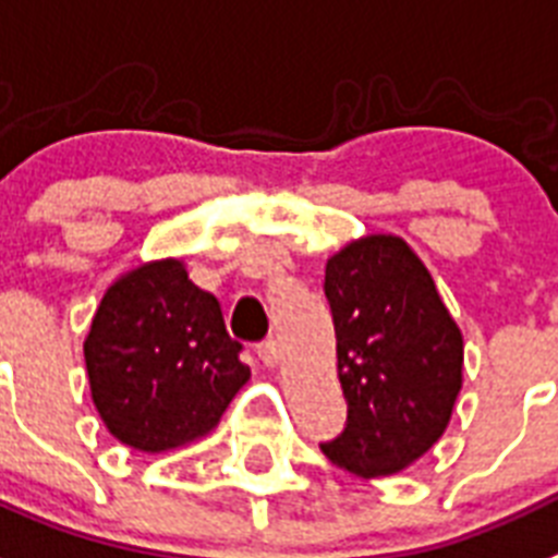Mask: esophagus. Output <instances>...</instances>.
<instances>
[{
    "instance_id": "obj_1",
    "label": "esophagus",
    "mask_w": 558,
    "mask_h": 558,
    "mask_svg": "<svg viewBox=\"0 0 558 558\" xmlns=\"http://www.w3.org/2000/svg\"><path fill=\"white\" fill-rule=\"evenodd\" d=\"M256 353H259L262 365L274 367L279 362V344H276V339H265V342L256 344Z\"/></svg>"
}]
</instances>
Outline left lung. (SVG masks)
<instances>
[{
	"label": "left lung",
	"mask_w": 558,
	"mask_h": 558,
	"mask_svg": "<svg viewBox=\"0 0 558 558\" xmlns=\"http://www.w3.org/2000/svg\"><path fill=\"white\" fill-rule=\"evenodd\" d=\"M325 296L348 425L322 453L362 478L404 471L448 427L462 390V333L422 259L388 233L330 256Z\"/></svg>",
	"instance_id": "obj_1"
}]
</instances>
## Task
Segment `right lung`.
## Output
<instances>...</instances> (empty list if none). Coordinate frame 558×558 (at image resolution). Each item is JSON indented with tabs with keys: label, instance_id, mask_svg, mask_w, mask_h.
Wrapping results in <instances>:
<instances>
[{
	"label": "right lung",
	"instance_id": "add662e5",
	"mask_svg": "<svg viewBox=\"0 0 558 558\" xmlns=\"http://www.w3.org/2000/svg\"><path fill=\"white\" fill-rule=\"evenodd\" d=\"M219 299L179 259L142 265L110 284L85 339L90 396L122 445L162 453L214 430L251 379Z\"/></svg>",
	"mask_w": 558,
	"mask_h": 558
}]
</instances>
